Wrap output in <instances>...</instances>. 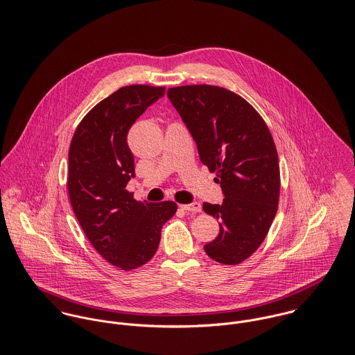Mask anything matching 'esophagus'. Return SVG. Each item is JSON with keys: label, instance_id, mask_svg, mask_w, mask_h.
<instances>
[{"label": "esophagus", "instance_id": "esophagus-1", "mask_svg": "<svg viewBox=\"0 0 355 355\" xmlns=\"http://www.w3.org/2000/svg\"><path fill=\"white\" fill-rule=\"evenodd\" d=\"M182 210H185V211H189V213H200L202 211V206H200V203H191V205H182V206H180Z\"/></svg>", "mask_w": 355, "mask_h": 355}]
</instances>
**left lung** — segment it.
Wrapping results in <instances>:
<instances>
[{
  "label": "left lung",
  "instance_id": "obj_1",
  "mask_svg": "<svg viewBox=\"0 0 355 355\" xmlns=\"http://www.w3.org/2000/svg\"><path fill=\"white\" fill-rule=\"evenodd\" d=\"M167 96L225 195L222 205H203L219 219V234L205 251L215 262L239 265L263 243L279 209L280 166L272 133L247 100L225 87L185 85L170 87Z\"/></svg>",
  "mask_w": 355,
  "mask_h": 355
}]
</instances>
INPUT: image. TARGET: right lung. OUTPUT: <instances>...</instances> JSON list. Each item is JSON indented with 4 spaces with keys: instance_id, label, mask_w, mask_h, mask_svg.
I'll list each match as a JSON object with an SVG mask.
<instances>
[{
    "instance_id": "1",
    "label": "right lung",
    "mask_w": 355,
    "mask_h": 355,
    "mask_svg": "<svg viewBox=\"0 0 355 355\" xmlns=\"http://www.w3.org/2000/svg\"><path fill=\"white\" fill-rule=\"evenodd\" d=\"M164 86L130 85L96 104L79 122L69 152L67 188L73 214L94 250L121 270L149 262L171 200H136L126 189L136 177L128 133L136 119L164 96Z\"/></svg>"
}]
</instances>
